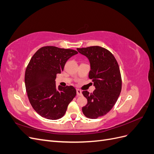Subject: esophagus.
<instances>
[{
  "label": "esophagus",
  "instance_id": "esophagus-1",
  "mask_svg": "<svg viewBox=\"0 0 154 154\" xmlns=\"http://www.w3.org/2000/svg\"><path fill=\"white\" fill-rule=\"evenodd\" d=\"M76 93H77L78 96H82V92L80 89H76Z\"/></svg>",
  "mask_w": 154,
  "mask_h": 154
}]
</instances>
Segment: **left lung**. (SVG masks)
Here are the masks:
<instances>
[{"label":"left lung","mask_w":154,"mask_h":154,"mask_svg":"<svg viewBox=\"0 0 154 154\" xmlns=\"http://www.w3.org/2000/svg\"><path fill=\"white\" fill-rule=\"evenodd\" d=\"M89 60L88 78L94 82L96 89L92 93L82 92L87 100L82 112L87 118L97 119L106 114L113 108L122 91V76L119 65L109 50L100 46L77 48Z\"/></svg>","instance_id":"obj_1"}]
</instances>
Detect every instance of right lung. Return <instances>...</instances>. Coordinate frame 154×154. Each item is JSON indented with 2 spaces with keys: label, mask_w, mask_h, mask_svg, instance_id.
Returning a JSON list of instances; mask_svg holds the SVG:
<instances>
[{
  "label": "right lung",
  "mask_w": 154,
  "mask_h": 154,
  "mask_svg": "<svg viewBox=\"0 0 154 154\" xmlns=\"http://www.w3.org/2000/svg\"><path fill=\"white\" fill-rule=\"evenodd\" d=\"M75 50L54 46L41 48L32 56L25 72V85L32 108L42 117L55 120L62 118L68 105L76 95L72 86H56L57 74Z\"/></svg>",
  "instance_id": "obj_1"
}]
</instances>
